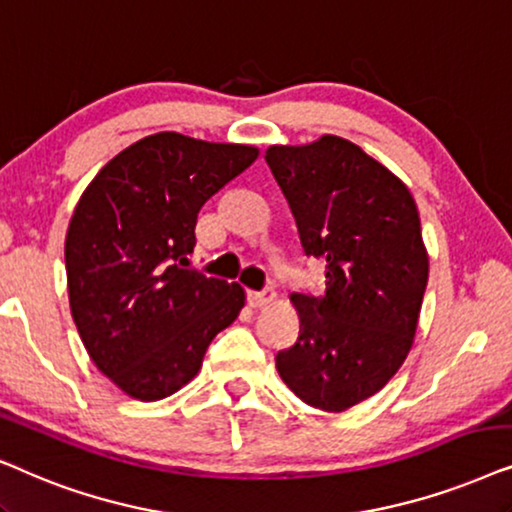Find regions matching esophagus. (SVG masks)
<instances>
[{
    "mask_svg": "<svg viewBox=\"0 0 512 512\" xmlns=\"http://www.w3.org/2000/svg\"><path fill=\"white\" fill-rule=\"evenodd\" d=\"M276 299V292L267 288V290H250L248 292V302L250 306H255V309H262V306H269L271 302Z\"/></svg>",
    "mask_w": 512,
    "mask_h": 512,
    "instance_id": "34e87169",
    "label": "esophagus"
}]
</instances>
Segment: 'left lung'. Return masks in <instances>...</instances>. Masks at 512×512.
I'll use <instances>...</instances> for the list:
<instances>
[{
  "mask_svg": "<svg viewBox=\"0 0 512 512\" xmlns=\"http://www.w3.org/2000/svg\"><path fill=\"white\" fill-rule=\"evenodd\" d=\"M306 255L325 260V292L290 295L299 337L276 367L292 393L344 412L384 388L417 335L428 252L410 189L337 135L264 154Z\"/></svg>",
  "mask_w": 512,
  "mask_h": 512,
  "instance_id": "8db88e82",
  "label": "left lung"
}]
</instances>
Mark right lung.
Segmentation results:
<instances>
[{
	"mask_svg": "<svg viewBox=\"0 0 512 512\" xmlns=\"http://www.w3.org/2000/svg\"><path fill=\"white\" fill-rule=\"evenodd\" d=\"M260 149L147 135L100 168L65 236L70 311L95 367L142 403L189 384L245 304L238 283L189 267L210 196Z\"/></svg>",
	"mask_w": 512,
	"mask_h": 512,
	"instance_id": "1",
	"label": "right lung"
}]
</instances>
